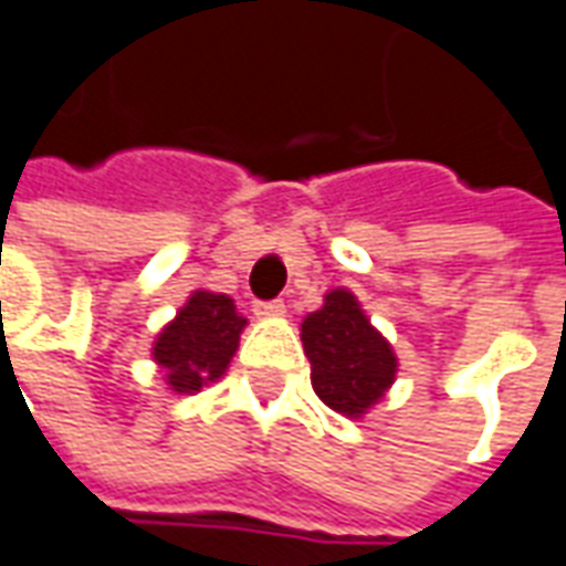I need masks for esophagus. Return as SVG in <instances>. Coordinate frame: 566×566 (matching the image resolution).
I'll return each mask as SVG.
<instances>
[{
  "mask_svg": "<svg viewBox=\"0 0 566 566\" xmlns=\"http://www.w3.org/2000/svg\"><path fill=\"white\" fill-rule=\"evenodd\" d=\"M252 311H255V316H262V319H274V316L286 314V304L280 302V298H274V302H255Z\"/></svg>",
  "mask_w": 566,
  "mask_h": 566,
  "instance_id": "obj_1",
  "label": "esophagus"
}]
</instances>
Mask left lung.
<instances>
[{
    "label": "left lung",
    "instance_id": "obj_1",
    "mask_svg": "<svg viewBox=\"0 0 566 566\" xmlns=\"http://www.w3.org/2000/svg\"><path fill=\"white\" fill-rule=\"evenodd\" d=\"M302 344L316 396L344 418H363L396 380L390 340L371 326L354 292H326L323 307L304 316Z\"/></svg>",
    "mask_w": 566,
    "mask_h": 566
}]
</instances>
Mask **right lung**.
I'll return each mask as SVG.
<instances>
[{
  "label": "right lung",
  "mask_w": 566,
  "mask_h": 566,
  "mask_svg": "<svg viewBox=\"0 0 566 566\" xmlns=\"http://www.w3.org/2000/svg\"><path fill=\"white\" fill-rule=\"evenodd\" d=\"M243 326L247 319L238 314L234 298L222 292H191V298L155 338L151 359L164 368L170 390L198 392L226 375L231 356L238 354Z\"/></svg>",
  "instance_id": "add662e5"
}]
</instances>
